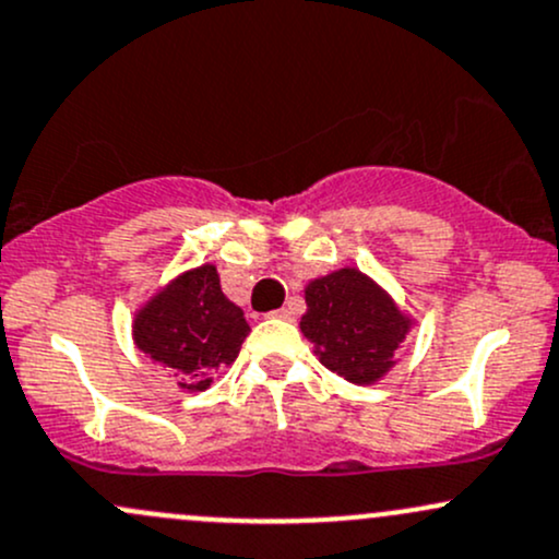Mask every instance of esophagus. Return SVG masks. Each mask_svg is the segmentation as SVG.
I'll return each mask as SVG.
<instances>
[{"label":"esophagus","mask_w":559,"mask_h":559,"mask_svg":"<svg viewBox=\"0 0 559 559\" xmlns=\"http://www.w3.org/2000/svg\"><path fill=\"white\" fill-rule=\"evenodd\" d=\"M272 317H277V320H290V317H293V311H290V309H285V306H282V309L272 311Z\"/></svg>","instance_id":"esophagus-1"}]
</instances>
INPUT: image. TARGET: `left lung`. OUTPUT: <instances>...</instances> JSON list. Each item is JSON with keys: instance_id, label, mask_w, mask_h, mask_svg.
Wrapping results in <instances>:
<instances>
[{"instance_id": "left-lung-1", "label": "left lung", "mask_w": 559, "mask_h": 559, "mask_svg": "<svg viewBox=\"0 0 559 559\" xmlns=\"http://www.w3.org/2000/svg\"><path fill=\"white\" fill-rule=\"evenodd\" d=\"M301 330L320 362L352 383H373L394 365L411 322L357 269H341L306 287Z\"/></svg>"}]
</instances>
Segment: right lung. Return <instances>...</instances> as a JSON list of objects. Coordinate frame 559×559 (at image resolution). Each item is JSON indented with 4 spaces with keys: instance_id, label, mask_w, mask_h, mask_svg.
Wrapping results in <instances>:
<instances>
[{
    "instance_id": "add662e5",
    "label": "right lung",
    "mask_w": 559,
    "mask_h": 559,
    "mask_svg": "<svg viewBox=\"0 0 559 559\" xmlns=\"http://www.w3.org/2000/svg\"><path fill=\"white\" fill-rule=\"evenodd\" d=\"M250 328L239 306L221 293L215 266H200L173 282L135 320V344L170 368L186 392H202L237 359Z\"/></svg>"
}]
</instances>
